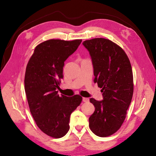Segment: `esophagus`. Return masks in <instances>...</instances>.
<instances>
[{
	"label": "esophagus",
	"mask_w": 156,
	"mask_h": 156,
	"mask_svg": "<svg viewBox=\"0 0 156 156\" xmlns=\"http://www.w3.org/2000/svg\"><path fill=\"white\" fill-rule=\"evenodd\" d=\"M82 101L84 102H88L89 101V98H87V97H83V98H82Z\"/></svg>",
	"instance_id": "34e87169"
}]
</instances>
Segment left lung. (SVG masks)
<instances>
[{
    "label": "left lung",
    "instance_id": "1",
    "mask_svg": "<svg viewBox=\"0 0 156 156\" xmlns=\"http://www.w3.org/2000/svg\"><path fill=\"white\" fill-rule=\"evenodd\" d=\"M89 51L94 69V82L101 88L102 101L91 98L94 112L89 127L99 137L115 133L124 122L133 94L130 61L121 47L109 39L94 38L82 43Z\"/></svg>",
    "mask_w": 156,
    "mask_h": 156
}]
</instances>
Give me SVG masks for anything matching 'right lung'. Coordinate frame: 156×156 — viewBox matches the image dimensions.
<instances>
[{"label":"right lung","instance_id":"right-lung-1","mask_svg":"<svg viewBox=\"0 0 156 156\" xmlns=\"http://www.w3.org/2000/svg\"><path fill=\"white\" fill-rule=\"evenodd\" d=\"M81 39H49L39 44L29 59L25 90L30 112L37 127L54 138L64 137L69 129L72 112L81 103L80 95L59 96L64 62L81 44Z\"/></svg>","mask_w":156,"mask_h":156}]
</instances>
